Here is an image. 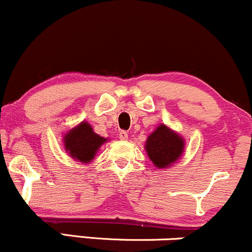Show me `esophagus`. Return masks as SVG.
<instances>
[{
  "label": "esophagus",
  "instance_id": "1",
  "mask_svg": "<svg viewBox=\"0 0 252 252\" xmlns=\"http://www.w3.org/2000/svg\"><path fill=\"white\" fill-rule=\"evenodd\" d=\"M128 137H129V135H128V132H126V131H121L120 132L121 140H128Z\"/></svg>",
  "mask_w": 252,
  "mask_h": 252
}]
</instances>
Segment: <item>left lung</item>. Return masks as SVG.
Returning <instances> with one entry per match:
<instances>
[{
	"mask_svg": "<svg viewBox=\"0 0 252 252\" xmlns=\"http://www.w3.org/2000/svg\"><path fill=\"white\" fill-rule=\"evenodd\" d=\"M147 154L158 168H167L181 158L185 141L178 132L160 124L147 138Z\"/></svg>",
	"mask_w": 252,
	"mask_h": 252,
	"instance_id": "8db88e82",
	"label": "left lung"
}]
</instances>
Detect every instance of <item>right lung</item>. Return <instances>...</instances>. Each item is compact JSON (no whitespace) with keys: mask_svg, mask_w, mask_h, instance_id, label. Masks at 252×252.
Returning <instances> with one entry per match:
<instances>
[{"mask_svg":"<svg viewBox=\"0 0 252 252\" xmlns=\"http://www.w3.org/2000/svg\"><path fill=\"white\" fill-rule=\"evenodd\" d=\"M108 138L97 135L88 122L83 121L63 136V147L66 153L74 160L90 163L103 143Z\"/></svg>","mask_w":252,"mask_h":252,"instance_id":"1","label":"right lung"}]
</instances>
